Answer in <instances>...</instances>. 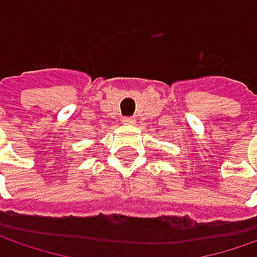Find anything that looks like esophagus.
<instances>
[{
	"mask_svg": "<svg viewBox=\"0 0 257 257\" xmlns=\"http://www.w3.org/2000/svg\"><path fill=\"white\" fill-rule=\"evenodd\" d=\"M123 123L124 124H134L136 123V120H134L133 117H125V118H123Z\"/></svg>",
	"mask_w": 257,
	"mask_h": 257,
	"instance_id": "1",
	"label": "esophagus"
}]
</instances>
